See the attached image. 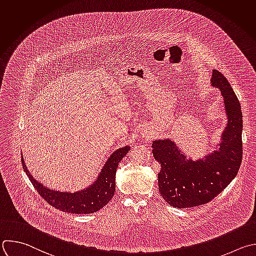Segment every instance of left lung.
I'll list each match as a JSON object with an SVG mask.
<instances>
[{"mask_svg": "<svg viewBox=\"0 0 256 256\" xmlns=\"http://www.w3.org/2000/svg\"><path fill=\"white\" fill-rule=\"evenodd\" d=\"M211 85L224 98L227 124L217 148L199 160L182 152L170 138L152 140V154L160 162L158 191L168 205L191 208L212 201L236 177L242 160V112L226 77L213 70Z\"/></svg>", "mask_w": 256, "mask_h": 256, "instance_id": "left-lung-1", "label": "left lung"}]
</instances>
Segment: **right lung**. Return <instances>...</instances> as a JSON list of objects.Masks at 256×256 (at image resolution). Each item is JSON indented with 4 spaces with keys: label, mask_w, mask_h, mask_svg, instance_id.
<instances>
[{
    "label": "right lung",
    "mask_w": 256,
    "mask_h": 256,
    "mask_svg": "<svg viewBox=\"0 0 256 256\" xmlns=\"http://www.w3.org/2000/svg\"><path fill=\"white\" fill-rule=\"evenodd\" d=\"M130 148L128 146H126L114 150L106 160L94 184L74 193L51 190L43 186V184L34 179L27 170L23 156L22 164L32 185L47 203L63 212L90 214L100 210L114 197L116 192V168L118 162L128 152Z\"/></svg>",
    "instance_id": "right-lung-1"
}]
</instances>
